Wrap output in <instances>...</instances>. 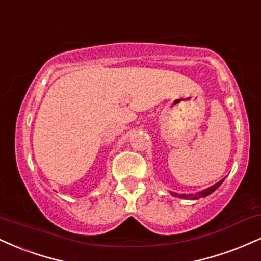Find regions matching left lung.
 Listing matches in <instances>:
<instances>
[{"label":"left lung","instance_id":"obj_1","mask_svg":"<svg viewBox=\"0 0 261 261\" xmlns=\"http://www.w3.org/2000/svg\"><path fill=\"white\" fill-rule=\"evenodd\" d=\"M225 178H222V180H220L218 182V184L213 185L212 187L209 188H205V190L200 191V192L196 193V194H178V193H174V192H170L172 196L174 197H178V198H185V199H199V198H204V197L209 196V194H212L214 191L218 190V187H220V185L224 182Z\"/></svg>","mask_w":261,"mask_h":261}]
</instances>
